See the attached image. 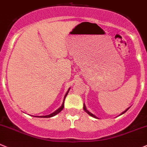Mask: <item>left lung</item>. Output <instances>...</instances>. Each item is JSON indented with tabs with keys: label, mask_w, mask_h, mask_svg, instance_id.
I'll return each instance as SVG.
<instances>
[{
	"label": "left lung",
	"mask_w": 147,
	"mask_h": 147,
	"mask_svg": "<svg viewBox=\"0 0 147 147\" xmlns=\"http://www.w3.org/2000/svg\"><path fill=\"white\" fill-rule=\"evenodd\" d=\"M83 109H84V111H85V112H86V113H88V114H89V115H90V116H92V117H94V118H97V117H96V116H95V115H93V114H92V113H90V112H89V111H88V110H87V109H86V108H85V104H84V105H83ZM129 108H127V109H126V111H123V113H121V114H123V113H126V111H128V110H129Z\"/></svg>",
	"instance_id": "obj_1"
}]
</instances>
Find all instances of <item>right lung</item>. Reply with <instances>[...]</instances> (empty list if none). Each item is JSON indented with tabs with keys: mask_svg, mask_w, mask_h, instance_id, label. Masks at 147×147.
<instances>
[{
	"mask_svg": "<svg viewBox=\"0 0 147 147\" xmlns=\"http://www.w3.org/2000/svg\"><path fill=\"white\" fill-rule=\"evenodd\" d=\"M69 89H70V88H69ZM69 89L68 90H67V93L65 94V98H64L63 103H62V106H61L60 108H59V109H57V111H55V112H54V113H51V114L48 115V116H40V117H41V118H50V117H52V116H55V115L58 114V113H59V112H60V111H62V109H63V108H64V103H65V98H66V96H67V95L68 92H69Z\"/></svg>",
	"mask_w": 147,
	"mask_h": 147,
	"instance_id": "right-lung-1",
	"label": "right lung"
}]
</instances>
